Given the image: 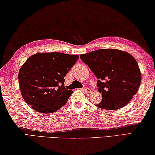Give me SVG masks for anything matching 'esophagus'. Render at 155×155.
<instances>
[{"label": "esophagus", "mask_w": 155, "mask_h": 155, "mask_svg": "<svg viewBox=\"0 0 155 155\" xmlns=\"http://www.w3.org/2000/svg\"><path fill=\"white\" fill-rule=\"evenodd\" d=\"M83 90H84L85 92H87V93H90L91 92V90L90 89L89 87H83Z\"/></svg>", "instance_id": "34e87169"}]
</instances>
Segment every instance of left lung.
<instances>
[{
	"instance_id": "left-lung-1",
	"label": "left lung",
	"mask_w": 155,
	"mask_h": 155,
	"mask_svg": "<svg viewBox=\"0 0 155 155\" xmlns=\"http://www.w3.org/2000/svg\"><path fill=\"white\" fill-rule=\"evenodd\" d=\"M80 58L98 78V91L102 101L97 107L120 109L137 92L141 74L137 61L129 53L116 49H101L81 54Z\"/></svg>"
}]
</instances>
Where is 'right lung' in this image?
<instances>
[{"label":"right lung","instance_id":"obj_1","mask_svg":"<svg viewBox=\"0 0 155 155\" xmlns=\"http://www.w3.org/2000/svg\"><path fill=\"white\" fill-rule=\"evenodd\" d=\"M78 56L60 52L38 53L21 68L18 81L22 97L36 111L52 113L67 103L73 91L65 88L64 77Z\"/></svg>","mask_w":155,"mask_h":155}]
</instances>
